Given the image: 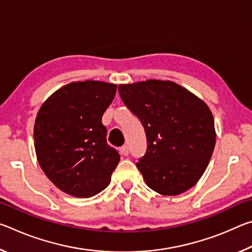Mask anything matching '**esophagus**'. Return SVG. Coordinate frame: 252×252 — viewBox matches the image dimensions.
Listing matches in <instances>:
<instances>
[{"mask_svg": "<svg viewBox=\"0 0 252 252\" xmlns=\"http://www.w3.org/2000/svg\"><path fill=\"white\" fill-rule=\"evenodd\" d=\"M120 153L122 156H127L129 155V148H127V146H123L120 148Z\"/></svg>", "mask_w": 252, "mask_h": 252, "instance_id": "obj_1", "label": "esophagus"}]
</instances>
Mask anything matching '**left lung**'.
Segmentation results:
<instances>
[{
  "label": "left lung",
  "instance_id": "obj_1",
  "mask_svg": "<svg viewBox=\"0 0 252 252\" xmlns=\"http://www.w3.org/2000/svg\"><path fill=\"white\" fill-rule=\"evenodd\" d=\"M119 93L146 131L147 151L136 167L148 187L163 195L192 188L206 171L216 144L208 105L171 81L120 84Z\"/></svg>",
  "mask_w": 252,
  "mask_h": 252
}]
</instances>
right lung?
I'll list each match as a JSON object with an SVG mask.
<instances>
[{
  "mask_svg": "<svg viewBox=\"0 0 252 252\" xmlns=\"http://www.w3.org/2000/svg\"><path fill=\"white\" fill-rule=\"evenodd\" d=\"M117 85L87 80L55 91L37 112L34 147L43 172L60 190L90 198L104 190L120 155L106 142L102 116Z\"/></svg>",
  "mask_w": 252,
  "mask_h": 252,
  "instance_id": "add662e5",
  "label": "right lung"
}]
</instances>
